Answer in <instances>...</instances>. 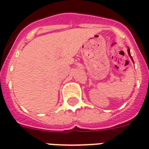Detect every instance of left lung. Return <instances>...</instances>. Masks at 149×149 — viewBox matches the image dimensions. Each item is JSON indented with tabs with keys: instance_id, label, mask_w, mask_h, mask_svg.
Listing matches in <instances>:
<instances>
[{
	"instance_id": "8db88e82",
	"label": "left lung",
	"mask_w": 149,
	"mask_h": 149,
	"mask_svg": "<svg viewBox=\"0 0 149 149\" xmlns=\"http://www.w3.org/2000/svg\"><path fill=\"white\" fill-rule=\"evenodd\" d=\"M127 52H128V54H129V56H131V58L132 59V57H131V53H130V49H128V50H127ZM132 61H133V59H132Z\"/></svg>"
}]
</instances>
